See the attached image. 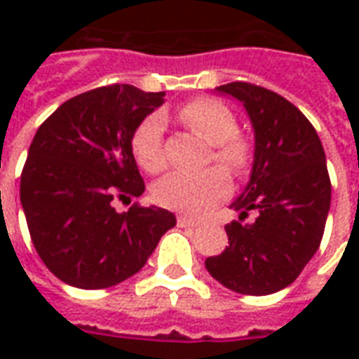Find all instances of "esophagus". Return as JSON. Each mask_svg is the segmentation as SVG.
Instances as JSON below:
<instances>
[{
	"label": "esophagus",
	"instance_id": "esophagus-1",
	"mask_svg": "<svg viewBox=\"0 0 359 359\" xmlns=\"http://www.w3.org/2000/svg\"><path fill=\"white\" fill-rule=\"evenodd\" d=\"M177 223H179V226H190V229H194V226L200 225V221H196V219L190 217H182V215L177 219Z\"/></svg>",
	"mask_w": 359,
	"mask_h": 359
}]
</instances>
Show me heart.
<instances>
[{
	"label": "heart",
	"instance_id": "1",
	"mask_svg": "<svg viewBox=\"0 0 359 359\" xmlns=\"http://www.w3.org/2000/svg\"><path fill=\"white\" fill-rule=\"evenodd\" d=\"M182 125L194 130L210 146L213 159L229 171H242L248 163V146L236 136L238 125L231 109L215 100H194L182 105L177 113ZM133 156L144 171L157 172L163 169V118L149 115L133 134ZM231 190L229 179L221 169H205L200 172H169L157 180L154 198L169 210L200 215L225 200Z\"/></svg>",
	"mask_w": 359,
	"mask_h": 359
}]
</instances>
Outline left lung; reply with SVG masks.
<instances>
[{
	"instance_id": "obj_1",
	"label": "left lung",
	"mask_w": 359,
	"mask_h": 359,
	"mask_svg": "<svg viewBox=\"0 0 359 359\" xmlns=\"http://www.w3.org/2000/svg\"><path fill=\"white\" fill-rule=\"evenodd\" d=\"M244 105L254 128L250 180L231 208L254 224L225 226L226 246L205 269L238 294L265 296L292 285L321 244L331 208L323 144L296 105L267 88L231 82L215 88Z\"/></svg>"
}]
</instances>
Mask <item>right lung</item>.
<instances>
[{
  "label": "right lung",
  "instance_id": "right-lung-1",
  "mask_svg": "<svg viewBox=\"0 0 359 359\" xmlns=\"http://www.w3.org/2000/svg\"><path fill=\"white\" fill-rule=\"evenodd\" d=\"M163 95L103 86L67 100L38 128L20 175V203L38 256L67 285L95 290L123 283L177 225L163 208H113L144 192L130 144Z\"/></svg>",
  "mask_w": 359,
  "mask_h": 359
}]
</instances>
